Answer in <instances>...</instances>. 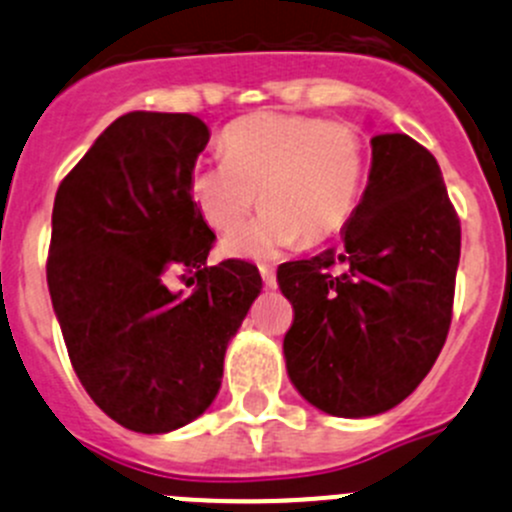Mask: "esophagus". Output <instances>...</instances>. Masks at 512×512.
<instances>
[{
    "mask_svg": "<svg viewBox=\"0 0 512 512\" xmlns=\"http://www.w3.org/2000/svg\"><path fill=\"white\" fill-rule=\"evenodd\" d=\"M260 275H262V280H265L267 287H277V275L270 265H260Z\"/></svg>",
    "mask_w": 512,
    "mask_h": 512,
    "instance_id": "34e87169",
    "label": "esophagus"
}]
</instances>
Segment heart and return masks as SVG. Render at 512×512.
Segmentation results:
<instances>
[{
	"mask_svg": "<svg viewBox=\"0 0 512 512\" xmlns=\"http://www.w3.org/2000/svg\"><path fill=\"white\" fill-rule=\"evenodd\" d=\"M225 158H200L188 190L213 230H232L260 203L265 213L223 240L227 257L267 260L285 247L322 245L352 220L366 178L356 126L299 113H252L223 131Z\"/></svg>",
	"mask_w": 512,
	"mask_h": 512,
	"instance_id": "b5f03b06",
	"label": "heart"
}]
</instances>
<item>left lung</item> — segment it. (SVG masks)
Segmentation results:
<instances>
[{
	"label": "left lung",
	"instance_id": "8db88e82",
	"mask_svg": "<svg viewBox=\"0 0 512 512\" xmlns=\"http://www.w3.org/2000/svg\"><path fill=\"white\" fill-rule=\"evenodd\" d=\"M458 257L461 220L431 151L406 133L371 138L342 250L277 270L294 309L285 359L299 394L342 418L401 404L446 344Z\"/></svg>",
	"mask_w": 512,
	"mask_h": 512
}]
</instances>
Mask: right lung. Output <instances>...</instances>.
I'll return each instance as SVG.
<instances>
[{
	"mask_svg": "<svg viewBox=\"0 0 512 512\" xmlns=\"http://www.w3.org/2000/svg\"><path fill=\"white\" fill-rule=\"evenodd\" d=\"M208 141L198 116L131 111L54 198L46 282L71 366L98 409L138 433L213 404L227 342L262 289L252 262L208 267L215 232L188 190ZM170 276L194 289L173 293Z\"/></svg>",
	"mask_w": 512,
	"mask_h": 512,
	"instance_id": "obj_1",
	"label": "right lung"
}]
</instances>
